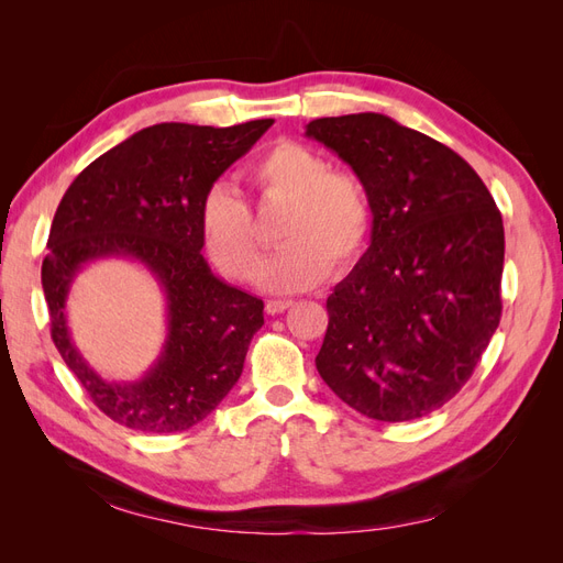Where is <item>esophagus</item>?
Masks as SVG:
<instances>
[{
	"label": "esophagus",
	"instance_id": "obj_1",
	"mask_svg": "<svg viewBox=\"0 0 563 563\" xmlns=\"http://www.w3.org/2000/svg\"><path fill=\"white\" fill-rule=\"evenodd\" d=\"M294 305V300H267V305H265V310L269 312V314H282L284 310H288Z\"/></svg>",
	"mask_w": 563,
	"mask_h": 563
}]
</instances>
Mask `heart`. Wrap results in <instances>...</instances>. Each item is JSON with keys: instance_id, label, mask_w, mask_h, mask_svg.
I'll return each mask as SVG.
<instances>
[{"instance_id": "b5f03b06", "label": "heart", "mask_w": 563, "mask_h": 563, "mask_svg": "<svg viewBox=\"0 0 563 563\" xmlns=\"http://www.w3.org/2000/svg\"><path fill=\"white\" fill-rule=\"evenodd\" d=\"M246 178L263 199L288 201L279 225L284 246L263 269L269 291L310 288L329 275L331 265L345 269L366 249L373 228L366 185L350 172H338L321 152L279 141L249 164ZM199 236L213 265L228 277H258L261 236L249 201L230 183H216L203 195Z\"/></svg>"}]
</instances>
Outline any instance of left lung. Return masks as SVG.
I'll return each instance as SVG.
<instances>
[{
  "mask_svg": "<svg viewBox=\"0 0 563 563\" xmlns=\"http://www.w3.org/2000/svg\"><path fill=\"white\" fill-rule=\"evenodd\" d=\"M305 133L352 166L373 209L368 251L327 300L319 376L366 418L428 416L500 323L503 216L463 157L385 114L321 117Z\"/></svg>",
  "mask_w": 563,
  "mask_h": 563,
  "instance_id": "left-lung-1",
  "label": "left lung"
}]
</instances>
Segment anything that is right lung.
Here are the masks:
<instances>
[{"mask_svg": "<svg viewBox=\"0 0 563 563\" xmlns=\"http://www.w3.org/2000/svg\"><path fill=\"white\" fill-rule=\"evenodd\" d=\"M272 124L147 126L84 168L58 203L42 263L51 338L91 401L124 428L190 430L242 376L251 338L265 321L263 300L220 282L203 261L199 203ZM110 254L143 262L167 296L165 352L135 384L100 379L66 331L64 298L74 275Z\"/></svg>", "mask_w": 563, "mask_h": 563, "instance_id": "1", "label": "right lung"}]
</instances>
